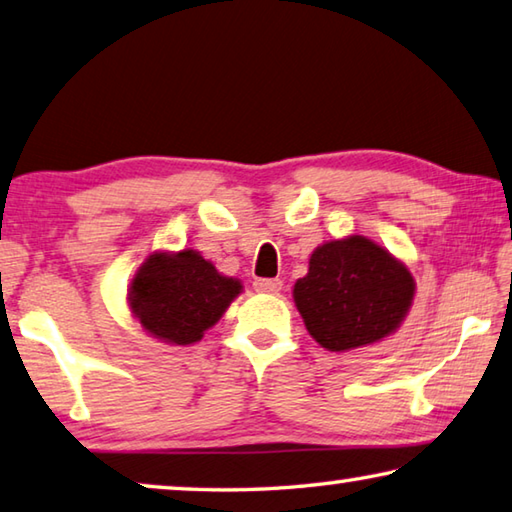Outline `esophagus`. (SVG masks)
I'll return each mask as SVG.
<instances>
[{"mask_svg": "<svg viewBox=\"0 0 512 512\" xmlns=\"http://www.w3.org/2000/svg\"><path fill=\"white\" fill-rule=\"evenodd\" d=\"M253 286L259 293H280L282 280H277V277H264V280H255Z\"/></svg>", "mask_w": 512, "mask_h": 512, "instance_id": "1", "label": "esophagus"}]
</instances>
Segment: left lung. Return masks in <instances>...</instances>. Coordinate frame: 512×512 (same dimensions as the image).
I'll list each match as a JSON object with an SVG mask.
<instances>
[{"label": "left lung", "mask_w": 512, "mask_h": 512, "mask_svg": "<svg viewBox=\"0 0 512 512\" xmlns=\"http://www.w3.org/2000/svg\"><path fill=\"white\" fill-rule=\"evenodd\" d=\"M416 282L405 262L362 235L324 241L293 286L306 331L329 351L376 345L401 327Z\"/></svg>", "instance_id": "obj_1"}]
</instances>
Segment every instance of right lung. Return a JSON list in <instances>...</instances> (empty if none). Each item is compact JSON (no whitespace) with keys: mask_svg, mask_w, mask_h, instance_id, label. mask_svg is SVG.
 I'll list each match as a JSON object with an SVG mask.
<instances>
[{"mask_svg":"<svg viewBox=\"0 0 512 512\" xmlns=\"http://www.w3.org/2000/svg\"><path fill=\"white\" fill-rule=\"evenodd\" d=\"M244 291L199 250H156L127 286V306L147 336L167 345H194Z\"/></svg>","mask_w":512,"mask_h":512,"instance_id":"1","label":"right lung"}]
</instances>
